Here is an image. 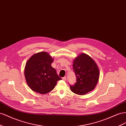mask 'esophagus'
Listing matches in <instances>:
<instances>
[{"label": "esophagus", "mask_w": 126, "mask_h": 126, "mask_svg": "<svg viewBox=\"0 0 126 126\" xmlns=\"http://www.w3.org/2000/svg\"><path fill=\"white\" fill-rule=\"evenodd\" d=\"M62 79H63V80H64V81H66V77H63V78H62Z\"/></svg>", "instance_id": "esophagus-1"}]
</instances>
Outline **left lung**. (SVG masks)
<instances>
[{
  "mask_svg": "<svg viewBox=\"0 0 126 126\" xmlns=\"http://www.w3.org/2000/svg\"><path fill=\"white\" fill-rule=\"evenodd\" d=\"M73 71L76 75L75 83L69 84L71 90L79 95H84L94 89L99 78V70L90 56L82 53L74 61Z\"/></svg>",
  "mask_w": 126,
  "mask_h": 126,
  "instance_id": "8db88e82",
  "label": "left lung"
}]
</instances>
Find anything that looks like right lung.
<instances>
[{"label":"right lung","mask_w":126,"mask_h":126,"mask_svg":"<svg viewBox=\"0 0 126 126\" xmlns=\"http://www.w3.org/2000/svg\"><path fill=\"white\" fill-rule=\"evenodd\" d=\"M53 59L47 52H39L28 60L25 66V77L32 90L46 94L54 88L61 79L52 67Z\"/></svg>","instance_id":"1"}]
</instances>
